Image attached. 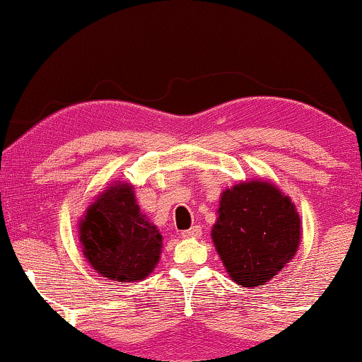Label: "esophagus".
Here are the masks:
<instances>
[{
    "mask_svg": "<svg viewBox=\"0 0 362 362\" xmlns=\"http://www.w3.org/2000/svg\"><path fill=\"white\" fill-rule=\"evenodd\" d=\"M201 234H203V231H201L199 226H192L189 229H186V231L181 233L182 238H199Z\"/></svg>",
    "mask_w": 362,
    "mask_h": 362,
    "instance_id": "obj_1",
    "label": "esophagus"
}]
</instances>
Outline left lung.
<instances>
[{"mask_svg": "<svg viewBox=\"0 0 362 362\" xmlns=\"http://www.w3.org/2000/svg\"><path fill=\"white\" fill-rule=\"evenodd\" d=\"M218 214L211 233L216 251L234 283L243 288L266 284L298 251V211L269 182H241L226 189Z\"/></svg>", "mask_w": 362, "mask_h": 362, "instance_id": "left-lung-1", "label": "left lung"}]
</instances>
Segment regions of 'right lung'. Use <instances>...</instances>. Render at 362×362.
I'll list each match as a JSON object with an SVG mask.
<instances>
[{
  "mask_svg": "<svg viewBox=\"0 0 362 362\" xmlns=\"http://www.w3.org/2000/svg\"><path fill=\"white\" fill-rule=\"evenodd\" d=\"M79 233L89 264L112 281L146 278L163 246L156 226L139 213L133 187L121 182L89 206Z\"/></svg>",
  "mask_w": 362,
  "mask_h": 362,
  "instance_id": "right-lung-1",
  "label": "right lung"
}]
</instances>
